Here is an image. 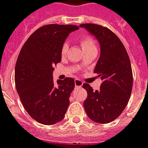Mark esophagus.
Segmentation results:
<instances>
[{
  "mask_svg": "<svg viewBox=\"0 0 148 148\" xmlns=\"http://www.w3.org/2000/svg\"><path fill=\"white\" fill-rule=\"evenodd\" d=\"M74 84H75V87L76 88H80V87H82L83 82L81 80H79V79H75L74 80Z\"/></svg>",
  "mask_w": 148,
  "mask_h": 148,
  "instance_id": "esophagus-1",
  "label": "esophagus"
}]
</instances>
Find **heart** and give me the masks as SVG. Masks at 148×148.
Wrapping results in <instances>:
<instances>
[{
	"label": "heart",
	"mask_w": 148,
	"mask_h": 148,
	"mask_svg": "<svg viewBox=\"0 0 148 148\" xmlns=\"http://www.w3.org/2000/svg\"><path fill=\"white\" fill-rule=\"evenodd\" d=\"M80 42H81V47H82V49L84 51V50H87V49H92V48H95V42L94 40H92V38L90 37V36H82L80 40ZM68 51V45L67 44H64L61 47V53L62 56L66 55V53Z\"/></svg>",
	"instance_id": "b5f03b06"
}]
</instances>
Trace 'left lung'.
Instances as JSON below:
<instances>
[{
    "label": "left lung",
    "instance_id": "1",
    "mask_svg": "<svg viewBox=\"0 0 148 148\" xmlns=\"http://www.w3.org/2000/svg\"><path fill=\"white\" fill-rule=\"evenodd\" d=\"M97 39L100 56L94 72L103 80L99 91H93L88 83L83 106L88 117L104 124L116 119L127 105L133 87V74L128 53L119 38L109 29L93 23L81 24Z\"/></svg>",
    "mask_w": 148,
    "mask_h": 148
}]
</instances>
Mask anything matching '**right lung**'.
Listing matches in <instances>:
<instances>
[{"label":"right lung","mask_w":148,"mask_h":148,"mask_svg":"<svg viewBox=\"0 0 148 148\" xmlns=\"http://www.w3.org/2000/svg\"><path fill=\"white\" fill-rule=\"evenodd\" d=\"M78 27L49 24L37 29L25 42L15 66L16 89L24 108L36 121L53 125L63 120L74 80L53 82L54 66L61 61V47Z\"/></svg>","instance_id":"add662e5"}]
</instances>
